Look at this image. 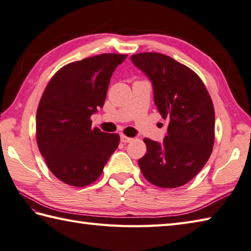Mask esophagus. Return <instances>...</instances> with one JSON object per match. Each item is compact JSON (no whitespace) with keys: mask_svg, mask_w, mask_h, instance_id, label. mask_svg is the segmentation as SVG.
Here are the masks:
<instances>
[{"mask_svg":"<svg viewBox=\"0 0 251 251\" xmlns=\"http://www.w3.org/2000/svg\"><path fill=\"white\" fill-rule=\"evenodd\" d=\"M132 139L131 138H129V137H126V136H124V135H121V141L122 142H124V143H128V142H130Z\"/></svg>","mask_w":251,"mask_h":251,"instance_id":"1","label":"esophagus"}]
</instances>
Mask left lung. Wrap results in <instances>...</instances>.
Returning a JSON list of instances; mask_svg holds the SVG:
<instances>
[{
  "instance_id": "obj_1",
  "label": "left lung",
  "mask_w": 251,
  "mask_h": 251,
  "mask_svg": "<svg viewBox=\"0 0 251 251\" xmlns=\"http://www.w3.org/2000/svg\"><path fill=\"white\" fill-rule=\"evenodd\" d=\"M130 59L151 81L154 103L169 122L163 143L145 138L148 152L138 164L149 182L178 188L201 172L212 152L214 104L199 75L172 57L141 52Z\"/></svg>"
}]
</instances>
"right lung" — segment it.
Returning a JSON list of instances; mask_svg holds the SVG:
<instances>
[{"label":"right lung","mask_w":251,"mask_h":251,"mask_svg":"<svg viewBox=\"0 0 251 251\" xmlns=\"http://www.w3.org/2000/svg\"><path fill=\"white\" fill-rule=\"evenodd\" d=\"M127 55L101 54L61 68L47 85L36 112V142L50 172L62 182L97 180L120 143L117 134L92 128L110 78Z\"/></svg>","instance_id":"1"}]
</instances>
